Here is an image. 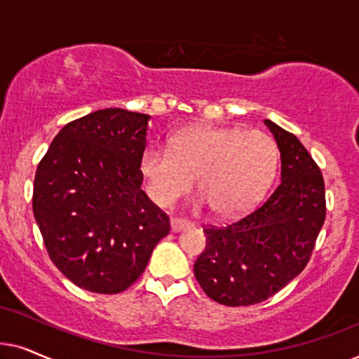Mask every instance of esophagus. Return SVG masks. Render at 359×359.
Returning <instances> with one entry per match:
<instances>
[{
    "mask_svg": "<svg viewBox=\"0 0 359 359\" xmlns=\"http://www.w3.org/2000/svg\"><path fill=\"white\" fill-rule=\"evenodd\" d=\"M194 226L192 223L187 222V219H182V218H170V229L172 231H182L185 228H190Z\"/></svg>",
    "mask_w": 359,
    "mask_h": 359,
    "instance_id": "obj_1",
    "label": "esophagus"
}]
</instances>
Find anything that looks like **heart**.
Here are the masks:
<instances>
[{"instance_id":"obj_1","label":"heart","mask_w":359,"mask_h":359,"mask_svg":"<svg viewBox=\"0 0 359 359\" xmlns=\"http://www.w3.org/2000/svg\"><path fill=\"white\" fill-rule=\"evenodd\" d=\"M279 151L262 131L198 126L179 131L170 147L149 144L140 169L151 198L169 207L194 187L219 217L251 208L276 174Z\"/></svg>"}]
</instances>
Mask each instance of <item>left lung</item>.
<instances>
[{"label": "left lung", "mask_w": 359, "mask_h": 359, "mask_svg": "<svg viewBox=\"0 0 359 359\" xmlns=\"http://www.w3.org/2000/svg\"><path fill=\"white\" fill-rule=\"evenodd\" d=\"M280 152V182L255 210L226 226L203 229L194 264L203 292L228 307L259 304L297 277L325 222V184L292 133L264 119Z\"/></svg>", "instance_id": "8db88e82"}]
</instances>
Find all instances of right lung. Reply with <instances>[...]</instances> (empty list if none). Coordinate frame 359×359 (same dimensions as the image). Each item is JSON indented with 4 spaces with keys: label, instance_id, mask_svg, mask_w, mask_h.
Here are the masks:
<instances>
[{
    "label": "right lung",
    "instance_id": "right-lung-1",
    "mask_svg": "<svg viewBox=\"0 0 359 359\" xmlns=\"http://www.w3.org/2000/svg\"><path fill=\"white\" fill-rule=\"evenodd\" d=\"M149 119L98 109L65 124L37 165L36 223L52 262L80 289L126 290L169 235V217L141 189Z\"/></svg>",
    "mask_w": 359,
    "mask_h": 359
}]
</instances>
